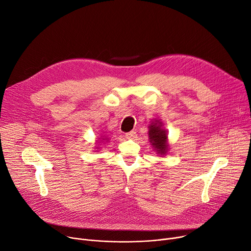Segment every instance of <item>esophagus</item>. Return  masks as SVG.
<instances>
[{
    "label": "esophagus",
    "mask_w": 251,
    "mask_h": 251,
    "mask_svg": "<svg viewBox=\"0 0 251 251\" xmlns=\"http://www.w3.org/2000/svg\"><path fill=\"white\" fill-rule=\"evenodd\" d=\"M126 139H129V140L136 139L137 138V132L134 131V130H131V131L126 133Z\"/></svg>",
    "instance_id": "obj_1"
}]
</instances>
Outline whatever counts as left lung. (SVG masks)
I'll return each instance as SVG.
<instances>
[{"mask_svg": "<svg viewBox=\"0 0 251 251\" xmlns=\"http://www.w3.org/2000/svg\"><path fill=\"white\" fill-rule=\"evenodd\" d=\"M162 122L155 120L149 126V139L150 143L155 149L157 153L161 156H165L168 150V133L163 127Z\"/></svg>", "mask_w": 251, "mask_h": 251, "instance_id": "8db88e82", "label": "left lung"}]
</instances>
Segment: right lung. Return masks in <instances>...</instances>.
Instances as JSON below:
<instances>
[{
	"instance_id": "obj_1",
	"label": "right lung",
	"mask_w": 251,
	"mask_h": 251,
	"mask_svg": "<svg viewBox=\"0 0 251 251\" xmlns=\"http://www.w3.org/2000/svg\"><path fill=\"white\" fill-rule=\"evenodd\" d=\"M100 139H101V140H103V141H104V140H107L108 138H105V136H103V137H101V138H100Z\"/></svg>"
}]
</instances>
